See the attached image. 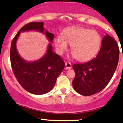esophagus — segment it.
<instances>
[{
    "label": "esophagus",
    "instance_id": "1",
    "mask_svg": "<svg viewBox=\"0 0 123 123\" xmlns=\"http://www.w3.org/2000/svg\"><path fill=\"white\" fill-rule=\"evenodd\" d=\"M66 69H70L72 68V64L70 62H66L65 63Z\"/></svg>",
    "mask_w": 123,
    "mask_h": 123
}]
</instances>
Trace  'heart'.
<instances>
[{"label": "heart", "mask_w": 123, "mask_h": 123, "mask_svg": "<svg viewBox=\"0 0 123 123\" xmlns=\"http://www.w3.org/2000/svg\"><path fill=\"white\" fill-rule=\"evenodd\" d=\"M100 43L101 37L97 31L78 27L69 29L63 35H58L54 38L59 54H63L69 44L73 56L80 61L91 59L98 50Z\"/></svg>", "instance_id": "1"}]
</instances>
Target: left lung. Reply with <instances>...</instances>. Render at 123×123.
Masks as SVG:
<instances>
[{
  "instance_id": "8db88e82",
  "label": "left lung",
  "mask_w": 123,
  "mask_h": 123,
  "mask_svg": "<svg viewBox=\"0 0 123 123\" xmlns=\"http://www.w3.org/2000/svg\"><path fill=\"white\" fill-rule=\"evenodd\" d=\"M119 53L117 41L106 34L96 57L86 63H76L72 66L75 72L72 82L74 89L84 96L92 95L102 91L116 70Z\"/></svg>"
}]
</instances>
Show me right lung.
<instances>
[{
	"instance_id": "add662e5",
	"label": "right lung",
	"mask_w": 123,
	"mask_h": 123,
	"mask_svg": "<svg viewBox=\"0 0 123 123\" xmlns=\"http://www.w3.org/2000/svg\"><path fill=\"white\" fill-rule=\"evenodd\" d=\"M43 25V22H32L24 25L12 40L10 51L11 66L15 76L24 89L35 95L50 92L64 68V62L60 56L53 52L51 43L49 44L45 55L36 61H26L18 53L16 44L21 32L38 31L45 34L49 41L53 42L54 35L47 30L44 31Z\"/></svg>"
}]
</instances>
